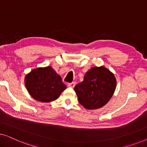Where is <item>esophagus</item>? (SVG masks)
<instances>
[{
  "label": "esophagus",
  "instance_id": "esophagus-1",
  "mask_svg": "<svg viewBox=\"0 0 147 147\" xmlns=\"http://www.w3.org/2000/svg\"><path fill=\"white\" fill-rule=\"evenodd\" d=\"M75 86H76V82H71V83L68 84V86H69V87H70V88H74Z\"/></svg>",
  "mask_w": 147,
  "mask_h": 147
}]
</instances>
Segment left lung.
<instances>
[{
	"mask_svg": "<svg viewBox=\"0 0 147 147\" xmlns=\"http://www.w3.org/2000/svg\"><path fill=\"white\" fill-rule=\"evenodd\" d=\"M116 86L114 74L103 66L86 72L84 81L74 88L78 101L86 109L102 107L112 98Z\"/></svg>",
	"mask_w": 147,
	"mask_h": 147,
	"instance_id": "obj_1",
	"label": "left lung"
}]
</instances>
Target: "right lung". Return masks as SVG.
<instances>
[{"label":"right lung","instance_id":"right-lung-1","mask_svg":"<svg viewBox=\"0 0 147 147\" xmlns=\"http://www.w3.org/2000/svg\"><path fill=\"white\" fill-rule=\"evenodd\" d=\"M25 82L30 95L41 102H49L57 99L66 89L61 78L49 66L32 70L26 76Z\"/></svg>","mask_w":147,"mask_h":147}]
</instances>
